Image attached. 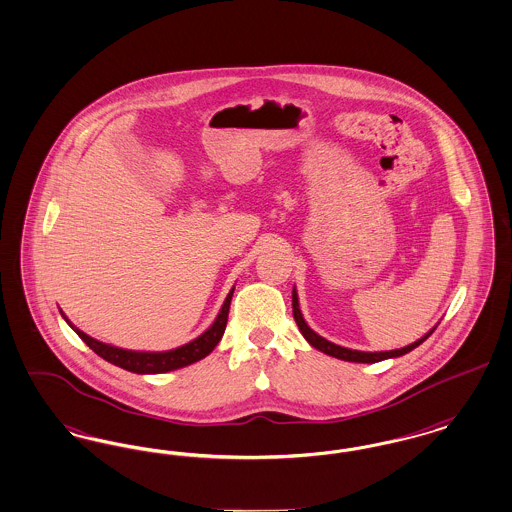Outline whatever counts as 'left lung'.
Wrapping results in <instances>:
<instances>
[{"mask_svg": "<svg viewBox=\"0 0 512 512\" xmlns=\"http://www.w3.org/2000/svg\"><path fill=\"white\" fill-rule=\"evenodd\" d=\"M293 318L297 322V326L301 329V333L305 335L308 343L322 352H326L333 358H339V360H345V362H360V364H375V362H381V360H387V358H398L402 354H408L413 348L419 347L423 341H427L432 331L436 328L430 329L427 335H423L419 341L411 343L408 347L396 348V350H385V352H362V350H350V348L339 347L335 343H329L328 339L320 337L318 333H314L312 329L308 328L303 314H301V308H299V299H297V291L293 289Z\"/></svg>", "mask_w": 512, "mask_h": 512, "instance_id": "left-lung-1", "label": "left lung"}]
</instances>
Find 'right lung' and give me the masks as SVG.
Returning a JSON list of instances; mask_svg holds the SVG:
<instances>
[{"mask_svg":"<svg viewBox=\"0 0 512 512\" xmlns=\"http://www.w3.org/2000/svg\"><path fill=\"white\" fill-rule=\"evenodd\" d=\"M232 293H234V289H230V293H228V297L225 299V305L221 308V312L215 318L211 328L204 331L198 339L190 341L188 345L173 348V350H167V352H135V350H123V348L106 345V343H101V341L85 335L80 329L74 328L66 320V316L62 312L61 314L64 316V320L72 326V329L80 335L83 343L91 348L95 354H99L101 358H104L106 362H110V364H114L118 368L133 371V373H165V371H173V369L190 366V364L205 358L213 348L217 347V343L221 341V337L225 333Z\"/></svg>","mask_w":512,"mask_h":512,"instance_id":"add662e5","label":"right lung"}]
</instances>
